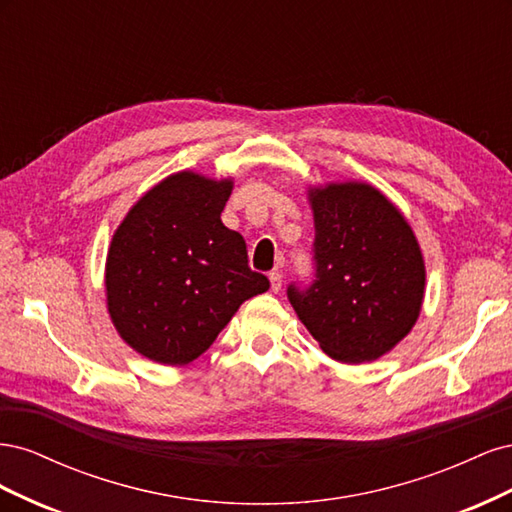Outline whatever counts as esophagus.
Here are the masks:
<instances>
[{"mask_svg":"<svg viewBox=\"0 0 512 512\" xmlns=\"http://www.w3.org/2000/svg\"><path fill=\"white\" fill-rule=\"evenodd\" d=\"M269 280H271V290L273 292H280L282 290V273L280 271H273L269 275Z\"/></svg>","mask_w":512,"mask_h":512,"instance_id":"obj_1","label":"esophagus"}]
</instances>
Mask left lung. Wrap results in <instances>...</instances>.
Segmentation results:
<instances>
[{
  "label": "left lung",
  "instance_id": "obj_1",
  "mask_svg": "<svg viewBox=\"0 0 512 512\" xmlns=\"http://www.w3.org/2000/svg\"><path fill=\"white\" fill-rule=\"evenodd\" d=\"M312 209L314 280L290 282L288 301L331 359L374 361L421 312V250L404 215L371 185L316 190Z\"/></svg>",
  "mask_w": 512,
  "mask_h": 512
}]
</instances>
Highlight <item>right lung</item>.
Masks as SVG:
<instances>
[{"label": "right lung", "mask_w": 512, "mask_h": 512, "mask_svg": "<svg viewBox=\"0 0 512 512\" xmlns=\"http://www.w3.org/2000/svg\"><path fill=\"white\" fill-rule=\"evenodd\" d=\"M230 181L177 173L149 190L117 228L106 258L108 312L147 359H198L239 305L269 290L247 245L222 224Z\"/></svg>", "instance_id": "1"}]
</instances>
